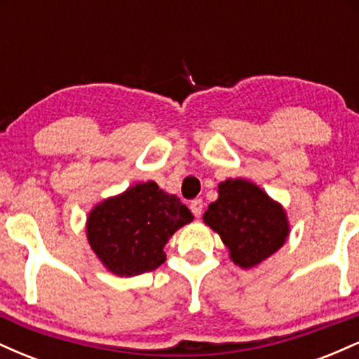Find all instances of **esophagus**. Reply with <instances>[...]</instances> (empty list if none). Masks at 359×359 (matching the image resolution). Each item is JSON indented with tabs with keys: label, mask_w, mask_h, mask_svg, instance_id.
Listing matches in <instances>:
<instances>
[{
	"label": "esophagus",
	"mask_w": 359,
	"mask_h": 359,
	"mask_svg": "<svg viewBox=\"0 0 359 359\" xmlns=\"http://www.w3.org/2000/svg\"><path fill=\"white\" fill-rule=\"evenodd\" d=\"M191 211H192V214L196 217L203 216V211H204V203H203V201H201V199L192 201V203H191Z\"/></svg>",
	"instance_id": "1"
}]
</instances>
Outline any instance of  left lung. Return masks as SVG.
Listing matches in <instances>:
<instances>
[{
	"mask_svg": "<svg viewBox=\"0 0 359 359\" xmlns=\"http://www.w3.org/2000/svg\"><path fill=\"white\" fill-rule=\"evenodd\" d=\"M217 201L203 219L229 251L240 269H253L285 245L290 224L283 205L257 184L228 179L217 185Z\"/></svg>",
	"mask_w": 359,
	"mask_h": 359,
	"instance_id": "obj_1",
	"label": "left lung"
}]
</instances>
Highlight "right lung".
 <instances>
[{
  "instance_id": "1",
  "label": "right lung",
  "mask_w": 359,
  "mask_h": 359,
  "mask_svg": "<svg viewBox=\"0 0 359 359\" xmlns=\"http://www.w3.org/2000/svg\"><path fill=\"white\" fill-rule=\"evenodd\" d=\"M192 219L179 197L148 180L94 205L86 234L106 270L135 277L158 269L167 259L163 248L168 240Z\"/></svg>"
}]
</instances>
